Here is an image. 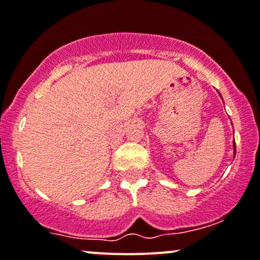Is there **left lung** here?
I'll return each instance as SVG.
<instances>
[{"label": "left lung", "mask_w": 260, "mask_h": 260, "mask_svg": "<svg viewBox=\"0 0 260 260\" xmlns=\"http://www.w3.org/2000/svg\"><path fill=\"white\" fill-rule=\"evenodd\" d=\"M234 152H236V143H234Z\"/></svg>", "instance_id": "8db88e82"}]
</instances>
